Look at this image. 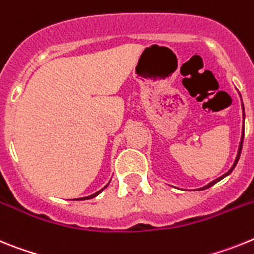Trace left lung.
<instances>
[{"instance_id": "1", "label": "left lung", "mask_w": 254, "mask_h": 254, "mask_svg": "<svg viewBox=\"0 0 254 254\" xmlns=\"http://www.w3.org/2000/svg\"><path fill=\"white\" fill-rule=\"evenodd\" d=\"M239 96H240V94H239ZM240 98H242V97H240ZM242 110H243V127H242V138H240L239 148H238L237 157H235V161H234L233 166H231L230 169L228 170V173H225L224 175H221V176H220V178H217V179L212 180V182H211V183H208V184H207V185H204V187H202V188L194 189V190H203V189H207V188H209V187H212L213 184H216V183H217V182H220V180H222V179H224L225 176H228L229 174H230L231 171H233V170H234V167L237 166V164H238V160H239V157H240V152H242V145H243V138H244V106H243V102H242Z\"/></svg>"}]
</instances>
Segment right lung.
<instances>
[{
	"label": "right lung",
	"instance_id": "right-lung-1",
	"mask_svg": "<svg viewBox=\"0 0 254 254\" xmlns=\"http://www.w3.org/2000/svg\"><path fill=\"white\" fill-rule=\"evenodd\" d=\"M107 185H109V183H107ZM107 185H105V187H103L102 189H101V190H98V191H96V193L94 194H92V195H88V197H83V198H76V199H72V200H87V199H92V198H94V197H97V195H98V194L101 193V191L103 190V189L106 188V187H107Z\"/></svg>",
	"mask_w": 254,
	"mask_h": 254
}]
</instances>
